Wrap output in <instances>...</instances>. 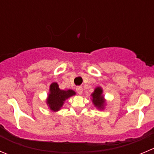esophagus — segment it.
<instances>
[{
    "mask_svg": "<svg viewBox=\"0 0 154 154\" xmlns=\"http://www.w3.org/2000/svg\"><path fill=\"white\" fill-rule=\"evenodd\" d=\"M76 90H77V93L79 94V95H81L82 93H83V89L82 86H77V89H76Z\"/></svg>",
    "mask_w": 154,
    "mask_h": 154,
    "instance_id": "34e87169",
    "label": "esophagus"
}]
</instances>
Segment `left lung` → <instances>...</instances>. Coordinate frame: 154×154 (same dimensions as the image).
<instances>
[{"label":"left lung","instance_id":"left-lung-1","mask_svg":"<svg viewBox=\"0 0 154 154\" xmlns=\"http://www.w3.org/2000/svg\"><path fill=\"white\" fill-rule=\"evenodd\" d=\"M102 93V89L101 87H96L94 90L93 93L91 95L92 97V101L93 102L94 105L98 109H100V110L104 109V105H105V100H104Z\"/></svg>","mask_w":154,"mask_h":154}]
</instances>
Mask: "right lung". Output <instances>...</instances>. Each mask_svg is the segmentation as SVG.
Instances as JSON below:
<instances>
[{
  "mask_svg": "<svg viewBox=\"0 0 154 154\" xmlns=\"http://www.w3.org/2000/svg\"><path fill=\"white\" fill-rule=\"evenodd\" d=\"M76 95V92L72 89L62 90L59 89L57 83H53L50 86V93L47 99V104L53 111H58L61 109L64 102L71 96Z\"/></svg>",
  "mask_w": 154,
  "mask_h": 154,
  "instance_id": "right-lung-1",
  "label": "right lung"
}]
</instances>
